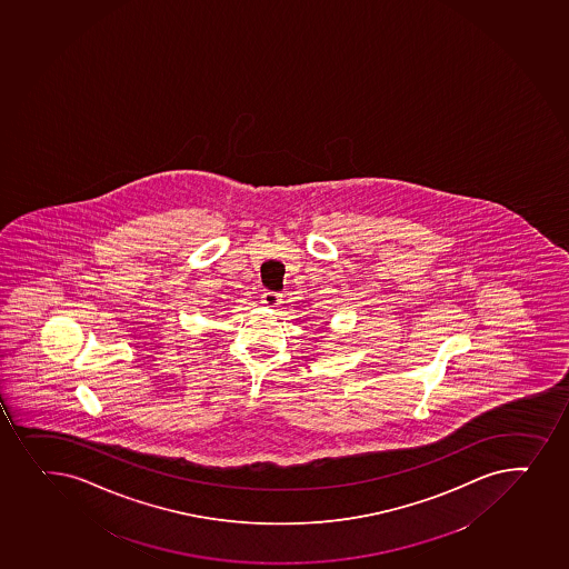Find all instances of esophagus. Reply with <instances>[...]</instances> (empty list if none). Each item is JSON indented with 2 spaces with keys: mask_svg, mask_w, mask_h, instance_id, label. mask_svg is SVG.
<instances>
[{
  "mask_svg": "<svg viewBox=\"0 0 569 569\" xmlns=\"http://www.w3.org/2000/svg\"><path fill=\"white\" fill-rule=\"evenodd\" d=\"M261 302H263L267 308H276V306L281 305V295L274 293V291H264L261 295Z\"/></svg>",
  "mask_w": 569,
  "mask_h": 569,
  "instance_id": "esophagus-1",
  "label": "esophagus"
}]
</instances>
